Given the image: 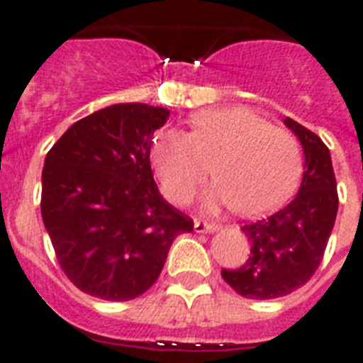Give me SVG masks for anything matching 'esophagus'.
Instances as JSON below:
<instances>
[{"label":"esophagus","instance_id":"1","mask_svg":"<svg viewBox=\"0 0 363 363\" xmlns=\"http://www.w3.org/2000/svg\"><path fill=\"white\" fill-rule=\"evenodd\" d=\"M194 228L197 234H212V232L219 230V225H216V223H206V220H195Z\"/></svg>","mask_w":363,"mask_h":363}]
</instances>
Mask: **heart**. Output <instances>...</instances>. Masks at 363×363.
Here are the masks:
<instances>
[{
    "label": "heart",
    "instance_id": "1",
    "mask_svg": "<svg viewBox=\"0 0 363 363\" xmlns=\"http://www.w3.org/2000/svg\"><path fill=\"white\" fill-rule=\"evenodd\" d=\"M191 131L166 128L151 143V164L164 195L188 204L208 177L217 186L208 210L232 206L239 216L272 212L298 188L303 157L289 131L274 128L248 107H212L191 116Z\"/></svg>",
    "mask_w": 363,
    "mask_h": 363
}]
</instances>
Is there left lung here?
Returning <instances> with one entry per match:
<instances>
[{"mask_svg":"<svg viewBox=\"0 0 363 363\" xmlns=\"http://www.w3.org/2000/svg\"><path fill=\"white\" fill-rule=\"evenodd\" d=\"M285 125L303 147L299 191L272 216L241 226L252 242L250 257L239 269L220 272L238 294L250 299L281 298L305 285L320 267L338 212L329 147L292 118H285Z\"/></svg>","mask_w":363,"mask_h":363,"instance_id":"obj_1","label":"left lung"}]
</instances>
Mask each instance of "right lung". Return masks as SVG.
<instances>
[{
  "label": "right lung",
  "mask_w": 363,
  "mask_h": 363,
  "mask_svg": "<svg viewBox=\"0 0 363 363\" xmlns=\"http://www.w3.org/2000/svg\"><path fill=\"white\" fill-rule=\"evenodd\" d=\"M169 109L115 104L74 122L45 157L42 219L65 276L82 292L128 301L157 281L194 220L162 199L150 164Z\"/></svg>",
  "instance_id": "add662e5"
}]
</instances>
